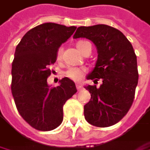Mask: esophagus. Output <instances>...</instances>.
<instances>
[{"label": "esophagus", "instance_id": "1", "mask_svg": "<svg viewBox=\"0 0 150 150\" xmlns=\"http://www.w3.org/2000/svg\"><path fill=\"white\" fill-rule=\"evenodd\" d=\"M76 89H77V91H81L82 90V86L79 85V84H76Z\"/></svg>", "mask_w": 150, "mask_h": 150}]
</instances>
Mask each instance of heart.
Masks as SVG:
<instances>
[{
	"label": "heart",
	"instance_id": "1",
	"mask_svg": "<svg viewBox=\"0 0 150 150\" xmlns=\"http://www.w3.org/2000/svg\"><path fill=\"white\" fill-rule=\"evenodd\" d=\"M90 43L87 42V41H79L77 44H76V46L78 48V50L83 52V51L84 50V48L86 47L87 45H89ZM61 54H62V49L59 48L57 52V59H59L60 57H61ZM83 73L84 71L83 69H80V68H77V67H70L67 70L66 72V76L67 77H69L70 79L74 80V81H80L83 76Z\"/></svg>",
	"mask_w": 150,
	"mask_h": 150
}]
</instances>
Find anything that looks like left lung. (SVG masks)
Wrapping results in <instances>:
<instances>
[{"instance_id": "left-lung-1", "label": "left lung", "mask_w": 150, "mask_h": 150, "mask_svg": "<svg viewBox=\"0 0 150 150\" xmlns=\"http://www.w3.org/2000/svg\"><path fill=\"white\" fill-rule=\"evenodd\" d=\"M73 38L90 39L98 50L86 78L102 83L84 86L91 96L84 105L85 120L95 127H111L127 113L134 98L139 74L133 45L120 30L105 24L78 27Z\"/></svg>"}]
</instances>
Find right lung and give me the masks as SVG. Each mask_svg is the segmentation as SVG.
Returning <instances> with one entry per match:
<instances>
[{
  "label": "right lung",
  "instance_id": "obj_1",
  "mask_svg": "<svg viewBox=\"0 0 150 150\" xmlns=\"http://www.w3.org/2000/svg\"><path fill=\"white\" fill-rule=\"evenodd\" d=\"M76 26L45 23L30 30L17 45L12 63V95L22 118L32 127L51 131L63 120V105L77 91L74 83L64 77L51 87L49 66L57 52L76 30Z\"/></svg>",
  "mask_w": 150,
  "mask_h": 150
}]
</instances>
